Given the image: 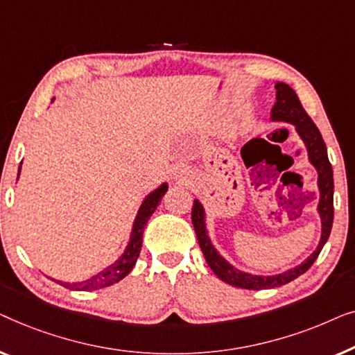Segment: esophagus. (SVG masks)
Segmentation results:
<instances>
[{"label": "esophagus", "mask_w": 355, "mask_h": 355, "mask_svg": "<svg viewBox=\"0 0 355 355\" xmlns=\"http://www.w3.org/2000/svg\"><path fill=\"white\" fill-rule=\"evenodd\" d=\"M175 175L178 178H184V175H188V173H187V171H184V168H178V171L175 172Z\"/></svg>", "instance_id": "esophagus-1"}]
</instances>
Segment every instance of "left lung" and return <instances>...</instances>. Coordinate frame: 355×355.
Masks as SVG:
<instances>
[{"mask_svg":"<svg viewBox=\"0 0 355 355\" xmlns=\"http://www.w3.org/2000/svg\"><path fill=\"white\" fill-rule=\"evenodd\" d=\"M277 89V103L272 107V116L270 119L273 122H286L293 123L296 127V132L301 139L306 144L307 154H309V162L315 167L318 173V191H320V201H318L317 211L320 214L322 220V236L320 243L315 251L309 256L302 263H299L294 268L283 273H277V275H252V273H246L234 268L232 263L227 262L220 254L217 252V249L214 248V244L209 238L207 230H206V212H204L202 204L199 202V199H194L193 211H191V220L194 232H196L198 243L201 246V251L206 257L207 266L212 268V272L228 284L243 289H266V288H277L282 284H286L293 282L294 278L301 277L302 273H306L309 268L312 267V263L315 262V259L320 254L322 248L325 246L328 241L329 233H331L333 227V193H334V183H333V168L331 164L328 161L327 146L323 141L320 132L315 123L312 122V119L307 116V112L304 111L301 101H299L297 94L289 85L283 82L275 83Z\"/></svg>","mask_w":355,"mask_h":355,"instance_id":"8db88e82","label":"left lung"}]
</instances>
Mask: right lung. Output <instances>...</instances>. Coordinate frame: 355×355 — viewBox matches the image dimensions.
Returning <instances> with one entry per match:
<instances>
[{
	"instance_id": "obj_1",
	"label": "right lung",
	"mask_w": 355,
	"mask_h": 355,
	"mask_svg": "<svg viewBox=\"0 0 355 355\" xmlns=\"http://www.w3.org/2000/svg\"><path fill=\"white\" fill-rule=\"evenodd\" d=\"M19 173H21V167H19ZM19 178V177H17ZM168 188L167 183H162L161 187L154 189L144 198V201L141 202V206L138 209L137 217H135L133 222V228L132 233H130V241L127 244L125 251L121 257L117 259L112 266H109L101 270L96 275L89 277L88 279H83V282H77V283H66V282H59V279H53L59 284H62L64 288L69 289H76V291H93V289H101L106 286H111V284L121 282V279L125 278L132 268L137 263V259L139 256V251H141V243H143V232L144 227L149 220V217L153 216V212L156 211L159 202L164 194H166Z\"/></svg>"
}]
</instances>
